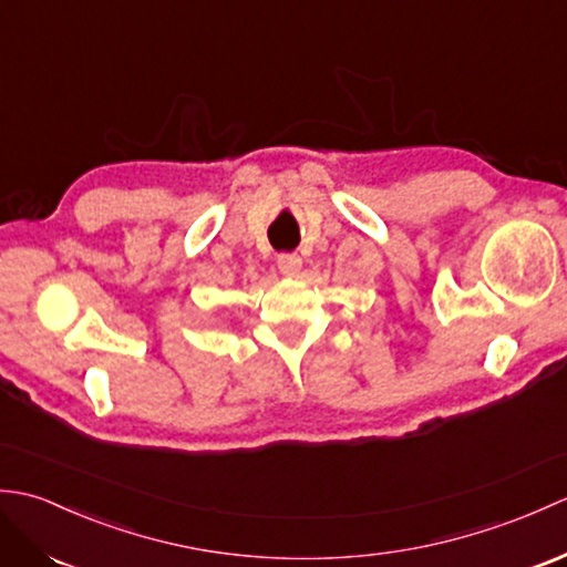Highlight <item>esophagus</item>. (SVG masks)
<instances>
[{"label": "esophagus", "instance_id": "1", "mask_svg": "<svg viewBox=\"0 0 567 567\" xmlns=\"http://www.w3.org/2000/svg\"><path fill=\"white\" fill-rule=\"evenodd\" d=\"M277 268H280L282 275L295 277L302 270V258H299L297 252H280V256H277Z\"/></svg>", "mask_w": 567, "mask_h": 567}]
</instances>
